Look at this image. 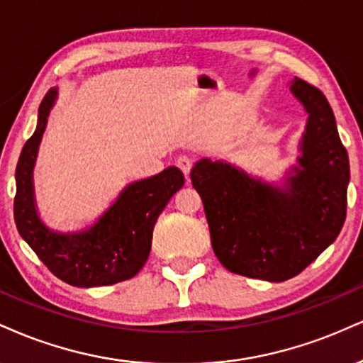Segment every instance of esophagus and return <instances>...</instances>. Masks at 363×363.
<instances>
[{
  "instance_id": "34e87169",
  "label": "esophagus",
  "mask_w": 363,
  "mask_h": 363,
  "mask_svg": "<svg viewBox=\"0 0 363 363\" xmlns=\"http://www.w3.org/2000/svg\"><path fill=\"white\" fill-rule=\"evenodd\" d=\"M177 167L182 170V174H184L186 177H189V172H191V169H193V159H189V157L187 155H181L177 159Z\"/></svg>"
}]
</instances>
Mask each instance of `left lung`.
Listing matches in <instances>:
<instances>
[{
	"instance_id": "left-lung-1",
	"label": "left lung",
	"mask_w": 363,
	"mask_h": 363,
	"mask_svg": "<svg viewBox=\"0 0 363 363\" xmlns=\"http://www.w3.org/2000/svg\"><path fill=\"white\" fill-rule=\"evenodd\" d=\"M291 91L309 118L299 167L286 187L206 159L191 170L218 260L230 272L270 282L303 272L335 242L347 218L350 164L333 110L318 87L299 77Z\"/></svg>"
}]
</instances>
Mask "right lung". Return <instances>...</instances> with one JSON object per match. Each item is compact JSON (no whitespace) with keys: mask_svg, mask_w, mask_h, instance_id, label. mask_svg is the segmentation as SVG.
Listing matches in <instances>:
<instances>
[{"mask_svg":"<svg viewBox=\"0 0 363 363\" xmlns=\"http://www.w3.org/2000/svg\"><path fill=\"white\" fill-rule=\"evenodd\" d=\"M55 96V89L43 96L37 130L23 145L16 165L13 203L16 228L47 269L71 286H111L132 279L148 259L157 218L184 186V176L177 167L165 169L126 187L89 230L72 235L50 231L35 211L32 170Z\"/></svg>","mask_w":363,"mask_h":363,"instance_id":"right-lung-1","label":"right lung"}]
</instances>
